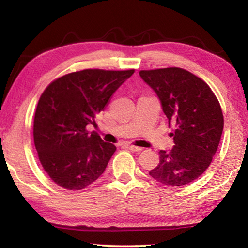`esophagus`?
Wrapping results in <instances>:
<instances>
[{
  "mask_svg": "<svg viewBox=\"0 0 248 248\" xmlns=\"http://www.w3.org/2000/svg\"><path fill=\"white\" fill-rule=\"evenodd\" d=\"M128 148L132 151V152H141L142 148L140 146H136V145H128Z\"/></svg>",
  "mask_w": 248,
  "mask_h": 248,
  "instance_id": "obj_1",
  "label": "esophagus"
}]
</instances>
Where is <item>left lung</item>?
I'll use <instances>...</instances> for the list:
<instances>
[{
	"instance_id": "1",
	"label": "left lung",
	"mask_w": 248,
	"mask_h": 248,
	"mask_svg": "<svg viewBox=\"0 0 248 248\" xmlns=\"http://www.w3.org/2000/svg\"><path fill=\"white\" fill-rule=\"evenodd\" d=\"M156 93L169 124L175 125L174 148L159 151V163L150 170L158 183L184 186L208 169L223 131V114L216 95L202 79L179 68L140 71Z\"/></svg>"
}]
</instances>
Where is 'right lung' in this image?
Instances as JSON below:
<instances>
[{"label":"right lung","instance_id":"add662e5","mask_svg":"<svg viewBox=\"0 0 248 248\" xmlns=\"http://www.w3.org/2000/svg\"><path fill=\"white\" fill-rule=\"evenodd\" d=\"M133 73L78 71L53 81L40 96L33 142L44 170L60 187L81 190L106 170L116 146L86 127L96 125V116Z\"/></svg>","mask_w":248,"mask_h":248}]
</instances>
